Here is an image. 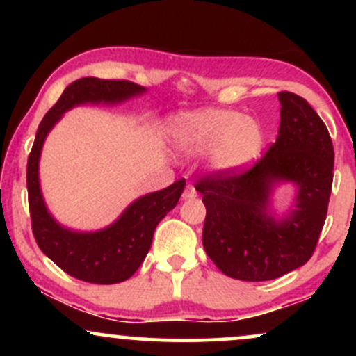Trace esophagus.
Segmentation results:
<instances>
[{
	"label": "esophagus",
	"mask_w": 356,
	"mask_h": 356,
	"mask_svg": "<svg viewBox=\"0 0 356 356\" xmlns=\"http://www.w3.org/2000/svg\"><path fill=\"white\" fill-rule=\"evenodd\" d=\"M195 197H197V191L194 189V186H187L182 192L184 201H189V199H195Z\"/></svg>",
	"instance_id": "obj_1"
}]
</instances>
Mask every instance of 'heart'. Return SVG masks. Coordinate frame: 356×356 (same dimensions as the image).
<instances>
[{"label": "heart", "instance_id": "obj_1", "mask_svg": "<svg viewBox=\"0 0 356 356\" xmlns=\"http://www.w3.org/2000/svg\"><path fill=\"white\" fill-rule=\"evenodd\" d=\"M172 144L179 154L192 157L207 152L218 172H239L257 161L264 149L263 125L254 117L226 108H202L172 122Z\"/></svg>", "mask_w": 356, "mask_h": 356}]
</instances>
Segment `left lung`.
<instances>
[{"instance_id": "8db88e82", "label": "left lung", "mask_w": 356, "mask_h": 356, "mask_svg": "<svg viewBox=\"0 0 356 356\" xmlns=\"http://www.w3.org/2000/svg\"><path fill=\"white\" fill-rule=\"evenodd\" d=\"M281 122L276 142L251 169L202 177L206 220L202 244L226 276L269 281L312 257L328 212L333 184V144L328 129L305 99L277 93ZM297 187L296 206L277 218L270 212L280 183Z\"/></svg>"}]
</instances>
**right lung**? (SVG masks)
I'll list each match as a JSON object with an SVG mask.
<instances>
[{
    "instance_id": "obj_1",
    "label": "right lung",
    "mask_w": 356,
    "mask_h": 356,
    "mask_svg": "<svg viewBox=\"0 0 356 356\" xmlns=\"http://www.w3.org/2000/svg\"><path fill=\"white\" fill-rule=\"evenodd\" d=\"M142 93H145L144 87L127 80L85 76L73 81L43 117L28 157V204L36 244L56 266L87 283H122L137 271L152 244L155 227L177 206L186 181L182 179L136 199L115 222L104 229L80 232L61 226L48 211L40 187V155L44 138L67 110L83 104L115 105Z\"/></svg>"
}]
</instances>
